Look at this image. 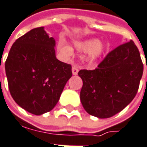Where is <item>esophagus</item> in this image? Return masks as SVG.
<instances>
[{
	"label": "esophagus",
	"mask_w": 147,
	"mask_h": 147,
	"mask_svg": "<svg viewBox=\"0 0 147 147\" xmlns=\"http://www.w3.org/2000/svg\"><path fill=\"white\" fill-rule=\"evenodd\" d=\"M71 71H72V75L76 76V75H77V74H78L79 69L77 68L76 67H72V69H71Z\"/></svg>",
	"instance_id": "1"
}]
</instances>
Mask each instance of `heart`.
<instances>
[{"instance_id": "obj_1", "label": "heart", "mask_w": 147, "mask_h": 147, "mask_svg": "<svg viewBox=\"0 0 147 147\" xmlns=\"http://www.w3.org/2000/svg\"><path fill=\"white\" fill-rule=\"evenodd\" d=\"M76 47L84 52L87 53V59L89 62H94L102 56L106 50V45L103 43H101L99 40L96 38L88 39L83 41H79L76 43ZM58 49L61 52L69 54L71 49L68 46L59 45Z\"/></svg>"}]
</instances>
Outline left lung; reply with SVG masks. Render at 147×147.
<instances>
[{"instance_id": "1", "label": "left lung", "mask_w": 147, "mask_h": 147, "mask_svg": "<svg viewBox=\"0 0 147 147\" xmlns=\"http://www.w3.org/2000/svg\"><path fill=\"white\" fill-rule=\"evenodd\" d=\"M142 73L143 64L134 41L122 44L107 55L98 68L79 71L83 81V107L100 119L119 113L136 96Z\"/></svg>"}]
</instances>
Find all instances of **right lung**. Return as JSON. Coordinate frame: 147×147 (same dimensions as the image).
Masks as SVG:
<instances>
[{"instance_id":"add662e5","label":"right lung","mask_w":147,"mask_h":147,"mask_svg":"<svg viewBox=\"0 0 147 147\" xmlns=\"http://www.w3.org/2000/svg\"><path fill=\"white\" fill-rule=\"evenodd\" d=\"M55 40L44 27L15 40L5 62L9 89L20 107L36 115L50 111L72 76L71 66L59 61Z\"/></svg>"}]
</instances>
